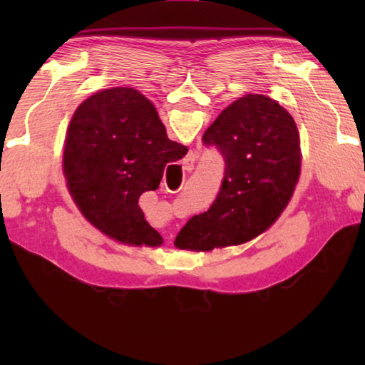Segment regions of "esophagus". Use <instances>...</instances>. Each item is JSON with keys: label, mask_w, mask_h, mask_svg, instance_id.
I'll list each match as a JSON object with an SVG mask.
<instances>
[{"label": "esophagus", "mask_w": 365, "mask_h": 365, "mask_svg": "<svg viewBox=\"0 0 365 365\" xmlns=\"http://www.w3.org/2000/svg\"><path fill=\"white\" fill-rule=\"evenodd\" d=\"M185 168L187 169H190V168H193V164H195V158L193 156H188L187 159H185Z\"/></svg>", "instance_id": "esophagus-1"}]
</instances>
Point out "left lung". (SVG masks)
I'll use <instances>...</instances> for the list:
<instances>
[{
	"label": "left lung",
	"mask_w": 365,
	"mask_h": 365,
	"mask_svg": "<svg viewBox=\"0 0 365 365\" xmlns=\"http://www.w3.org/2000/svg\"><path fill=\"white\" fill-rule=\"evenodd\" d=\"M202 143L220 151L225 175L212 206L185 224L175 246L211 251L250 242L292 200L301 172L298 127L275 100L245 95L222 110Z\"/></svg>",
	"instance_id": "obj_1"
}]
</instances>
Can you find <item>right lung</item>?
<instances>
[{
	"label": "right lung",
	"instance_id": "add662e5",
	"mask_svg": "<svg viewBox=\"0 0 365 365\" xmlns=\"http://www.w3.org/2000/svg\"><path fill=\"white\" fill-rule=\"evenodd\" d=\"M188 151L168 138L150 100L127 86L90 96L72 115L63 168L71 195L85 219L128 245H163L138 206L156 190L165 165Z\"/></svg>",
	"mask_w": 365,
	"mask_h": 365
}]
</instances>
